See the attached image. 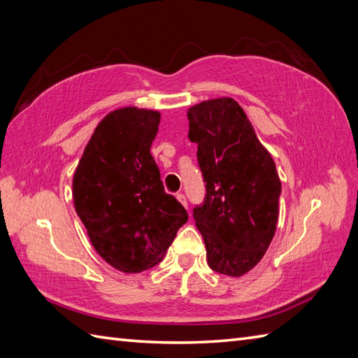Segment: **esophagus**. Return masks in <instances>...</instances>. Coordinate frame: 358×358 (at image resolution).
Masks as SVG:
<instances>
[{"mask_svg":"<svg viewBox=\"0 0 358 358\" xmlns=\"http://www.w3.org/2000/svg\"><path fill=\"white\" fill-rule=\"evenodd\" d=\"M177 199H178V201L182 204V206H185V207H187V199H186V196H185V194H177Z\"/></svg>","mask_w":358,"mask_h":358,"instance_id":"34e87169","label":"esophagus"}]
</instances>
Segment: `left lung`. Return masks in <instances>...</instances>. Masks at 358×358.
Here are the masks:
<instances>
[{
  "instance_id": "left-lung-1",
  "label": "left lung",
  "mask_w": 358,
  "mask_h": 358,
  "mask_svg": "<svg viewBox=\"0 0 358 358\" xmlns=\"http://www.w3.org/2000/svg\"><path fill=\"white\" fill-rule=\"evenodd\" d=\"M187 119L206 182L194 220L207 262L217 273L243 276L262 259L276 231L282 190L276 164L234 99L198 103Z\"/></svg>"
}]
</instances>
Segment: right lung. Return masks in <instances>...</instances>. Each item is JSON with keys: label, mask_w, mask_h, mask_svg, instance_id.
Masks as SVG:
<instances>
[{"label": "right lung", "mask_w": 358, "mask_h": 358, "mask_svg": "<svg viewBox=\"0 0 358 358\" xmlns=\"http://www.w3.org/2000/svg\"><path fill=\"white\" fill-rule=\"evenodd\" d=\"M160 113L129 106L97 124L73 178V201L91 244L124 273L159 264L187 212L164 192L151 155Z\"/></svg>", "instance_id": "right-lung-1"}]
</instances>
